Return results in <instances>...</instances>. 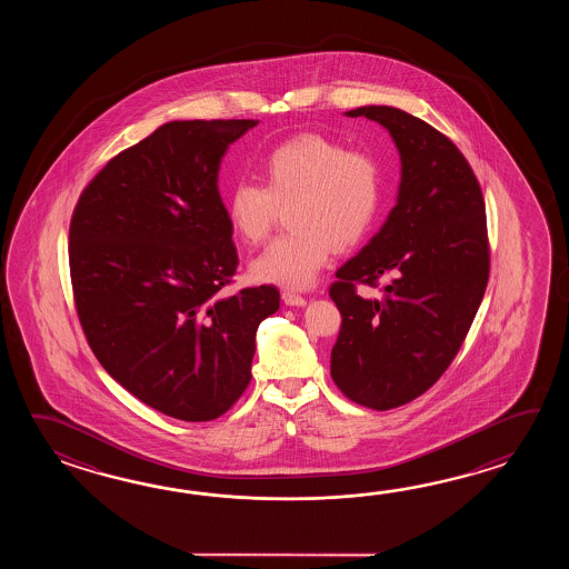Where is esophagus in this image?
<instances>
[{
    "mask_svg": "<svg viewBox=\"0 0 569 569\" xmlns=\"http://www.w3.org/2000/svg\"><path fill=\"white\" fill-rule=\"evenodd\" d=\"M282 301L289 307H302L305 305V297H301L299 292H292V290H282Z\"/></svg>",
    "mask_w": 569,
    "mask_h": 569,
    "instance_id": "esophagus-1",
    "label": "esophagus"
}]
</instances>
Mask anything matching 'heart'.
Listing matches in <instances>:
<instances>
[{"label":"heart","instance_id":"1","mask_svg":"<svg viewBox=\"0 0 569 569\" xmlns=\"http://www.w3.org/2000/svg\"><path fill=\"white\" fill-rule=\"evenodd\" d=\"M262 184L238 181L226 197L231 228L243 242L267 240L289 206L292 231L277 238L250 267L252 279L287 289L313 284L333 248L348 250L372 228L385 193L382 167L370 152L348 150L319 133L277 146L260 164Z\"/></svg>","mask_w":569,"mask_h":569}]
</instances>
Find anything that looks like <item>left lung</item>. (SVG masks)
<instances>
[{"instance_id":"1","label":"left lung","mask_w":569,"mask_h":569,"mask_svg":"<svg viewBox=\"0 0 569 569\" xmlns=\"http://www.w3.org/2000/svg\"><path fill=\"white\" fill-rule=\"evenodd\" d=\"M378 121L400 154V184L382 230L336 272L341 329L331 378L348 399L388 411L421 397L460 351L490 272L482 189L448 136L402 109L346 111ZM393 280L382 300L356 283Z\"/></svg>"}]
</instances>
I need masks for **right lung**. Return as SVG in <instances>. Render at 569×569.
<instances>
[{
  "label": "right lung",
  "mask_w": 569,
  "mask_h": 569,
  "mask_svg": "<svg viewBox=\"0 0 569 569\" xmlns=\"http://www.w3.org/2000/svg\"><path fill=\"white\" fill-rule=\"evenodd\" d=\"M256 120L169 121L111 158L69 230L74 307L99 363L148 407L213 421L252 378L274 284L226 297L238 268L218 172Z\"/></svg>",
  "instance_id": "obj_1"
}]
</instances>
